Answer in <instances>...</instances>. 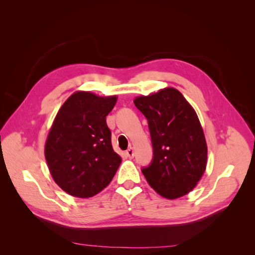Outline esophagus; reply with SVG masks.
Instances as JSON below:
<instances>
[{
	"label": "esophagus",
	"mask_w": 255,
	"mask_h": 255,
	"mask_svg": "<svg viewBox=\"0 0 255 255\" xmlns=\"http://www.w3.org/2000/svg\"><path fill=\"white\" fill-rule=\"evenodd\" d=\"M127 155L129 157V158H133L134 157V149L130 146V148L128 150H127Z\"/></svg>",
	"instance_id": "34e87169"
}]
</instances>
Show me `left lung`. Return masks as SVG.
Segmentation results:
<instances>
[{"label": "left lung", "mask_w": 255, "mask_h": 255, "mask_svg": "<svg viewBox=\"0 0 255 255\" xmlns=\"http://www.w3.org/2000/svg\"><path fill=\"white\" fill-rule=\"evenodd\" d=\"M134 104L148 119L153 145L152 163L142 169L146 181L166 199L187 195L207 164L205 136L194 107L172 87L136 97Z\"/></svg>", "instance_id": "obj_1"}]
</instances>
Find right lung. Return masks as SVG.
Instances as JSON below:
<instances>
[{
  "label": "right lung",
  "instance_id": "obj_1",
  "mask_svg": "<svg viewBox=\"0 0 255 255\" xmlns=\"http://www.w3.org/2000/svg\"><path fill=\"white\" fill-rule=\"evenodd\" d=\"M117 96L75 91L61 105L44 144L50 173L76 198H90L111 183L121 164L106 125Z\"/></svg>",
  "mask_w": 255,
  "mask_h": 255
}]
</instances>
